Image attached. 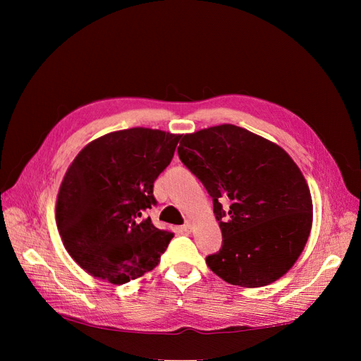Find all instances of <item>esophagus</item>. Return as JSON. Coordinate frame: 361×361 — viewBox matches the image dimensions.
I'll return each instance as SVG.
<instances>
[{
	"mask_svg": "<svg viewBox=\"0 0 361 361\" xmlns=\"http://www.w3.org/2000/svg\"><path fill=\"white\" fill-rule=\"evenodd\" d=\"M182 231L183 232H187V233H190L191 231H192V223L191 221H187L183 224V227H182Z\"/></svg>",
	"mask_w": 361,
	"mask_h": 361,
	"instance_id": "obj_1",
	"label": "esophagus"
}]
</instances>
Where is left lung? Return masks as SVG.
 <instances>
[{
	"instance_id": "left-lung-1",
	"label": "left lung",
	"mask_w": 361,
	"mask_h": 361,
	"mask_svg": "<svg viewBox=\"0 0 361 361\" xmlns=\"http://www.w3.org/2000/svg\"><path fill=\"white\" fill-rule=\"evenodd\" d=\"M178 154L212 197L223 233L221 250L206 257L211 271L241 288L285 276L313 221L309 185L288 152L224 123L185 134Z\"/></svg>"
}]
</instances>
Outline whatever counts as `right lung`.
I'll return each instance as SVG.
<instances>
[{
	"instance_id": "1",
	"label": "right lung",
	"mask_w": 361,
	"mask_h": 361,
	"mask_svg": "<svg viewBox=\"0 0 361 361\" xmlns=\"http://www.w3.org/2000/svg\"><path fill=\"white\" fill-rule=\"evenodd\" d=\"M179 134L130 128L90 141L60 185L56 221L68 253L85 272L123 285L154 269L173 233L143 214Z\"/></svg>"
}]
</instances>
